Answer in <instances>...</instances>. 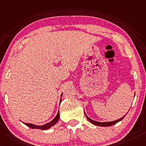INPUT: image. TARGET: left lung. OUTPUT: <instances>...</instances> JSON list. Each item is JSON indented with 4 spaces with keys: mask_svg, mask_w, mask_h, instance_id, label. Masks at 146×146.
Here are the masks:
<instances>
[{
    "mask_svg": "<svg viewBox=\"0 0 146 146\" xmlns=\"http://www.w3.org/2000/svg\"><path fill=\"white\" fill-rule=\"evenodd\" d=\"M84 114H85V115H86V118H87L88 119L89 121H90V122H91L92 123H93L94 125H97V126H100V127H109V126H111V125H113L117 123V122L121 121V120L124 118V117L126 115H125L123 117H121V118H120V119H117V120H115V121H109V122H99V121H94V120L90 119L89 117L87 116L85 112H84Z\"/></svg>",
    "mask_w": 146,
    "mask_h": 146,
    "instance_id": "left-lung-1",
    "label": "left lung"
}]
</instances>
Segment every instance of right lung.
Listing matches in <instances>:
<instances>
[{"instance_id": "add662e5", "label": "right lung", "mask_w": 146, "mask_h": 146, "mask_svg": "<svg viewBox=\"0 0 146 146\" xmlns=\"http://www.w3.org/2000/svg\"><path fill=\"white\" fill-rule=\"evenodd\" d=\"M62 96V94L61 95V97ZM61 101H62V99L60 98V102L61 103ZM59 117H60V113L58 111L57 115H56V117H55L51 121H50L49 123H47L45 125H34L32 123H23L26 125L27 126L29 127L31 129H40V130H47V129H50V127H52L53 125H54L57 123L59 119Z\"/></svg>"}]
</instances>
